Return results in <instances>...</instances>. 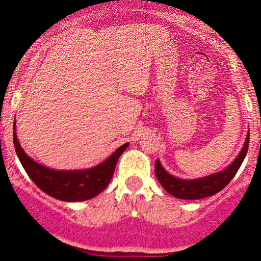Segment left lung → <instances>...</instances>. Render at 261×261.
Instances as JSON below:
<instances>
[{"label": "left lung", "mask_w": 261, "mask_h": 261, "mask_svg": "<svg viewBox=\"0 0 261 261\" xmlns=\"http://www.w3.org/2000/svg\"><path fill=\"white\" fill-rule=\"evenodd\" d=\"M248 146H249V131L245 137L243 148L241 149L236 160L223 170L214 173L211 175L196 179L176 178V176L167 172L161 164L160 160H157L154 164L155 176H157L162 187L164 188V190L176 199L199 200L212 196L222 190L223 188H226L229 184V181L234 178L236 173L238 172L239 167L242 166L245 155H247Z\"/></svg>", "instance_id": "left-lung-1"}]
</instances>
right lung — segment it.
I'll list each match as a JSON object with an SVG mask.
<instances>
[{
  "instance_id": "add662e5",
  "label": "right lung",
  "mask_w": 261,
  "mask_h": 261,
  "mask_svg": "<svg viewBox=\"0 0 261 261\" xmlns=\"http://www.w3.org/2000/svg\"><path fill=\"white\" fill-rule=\"evenodd\" d=\"M13 142L16 153L23 168L34 181V184L45 194L61 201H85L99 195L112 180L115 166L128 143H124L106 161L92 168L59 170L38 163L23 151L13 125Z\"/></svg>"
}]
</instances>
